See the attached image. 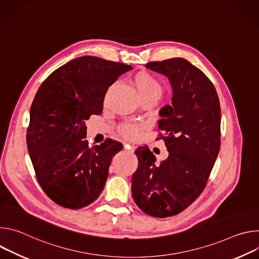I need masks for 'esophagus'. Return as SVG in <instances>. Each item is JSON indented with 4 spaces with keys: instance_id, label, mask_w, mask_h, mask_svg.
<instances>
[{
    "instance_id": "esophagus-1",
    "label": "esophagus",
    "mask_w": 259,
    "mask_h": 259,
    "mask_svg": "<svg viewBox=\"0 0 259 259\" xmlns=\"http://www.w3.org/2000/svg\"><path fill=\"white\" fill-rule=\"evenodd\" d=\"M124 149L129 152V153H133L135 150V146L133 144H129V143H124Z\"/></svg>"
}]
</instances>
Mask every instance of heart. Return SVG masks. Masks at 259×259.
<instances>
[{
    "label": "heart",
    "mask_w": 259,
    "mask_h": 259,
    "mask_svg": "<svg viewBox=\"0 0 259 259\" xmlns=\"http://www.w3.org/2000/svg\"><path fill=\"white\" fill-rule=\"evenodd\" d=\"M134 85L139 96L156 95L160 96L162 91L161 83L149 72H140L134 78ZM122 135L127 138H135L139 135V127L133 124H124L120 129Z\"/></svg>",
    "instance_id": "obj_1"
}]
</instances>
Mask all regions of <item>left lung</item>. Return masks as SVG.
<instances>
[{
  "instance_id": "obj_1",
  "label": "left lung",
  "mask_w": 259,
  "mask_h": 259,
  "mask_svg": "<svg viewBox=\"0 0 259 259\" xmlns=\"http://www.w3.org/2000/svg\"><path fill=\"white\" fill-rule=\"evenodd\" d=\"M145 67L167 77L172 87V104L161 108L158 122L169 156L158 165L149 147H138L132 196L144 213L165 218L187 209L206 187L220 149V103L212 82L187 59Z\"/></svg>"
}]
</instances>
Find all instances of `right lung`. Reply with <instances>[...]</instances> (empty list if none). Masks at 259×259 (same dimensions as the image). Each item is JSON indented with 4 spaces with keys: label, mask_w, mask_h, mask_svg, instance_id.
<instances>
[{
    "label": "right lung",
    "mask_w": 259,
    "mask_h": 259,
    "mask_svg": "<svg viewBox=\"0 0 259 259\" xmlns=\"http://www.w3.org/2000/svg\"><path fill=\"white\" fill-rule=\"evenodd\" d=\"M131 65L96 56L72 59L43 82L30 106L26 142L41 188L57 205L81 209L102 192L121 142L89 146L85 121L100 115L105 93Z\"/></svg>",
    "instance_id": "1"
}]
</instances>
